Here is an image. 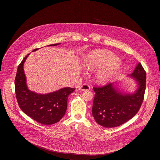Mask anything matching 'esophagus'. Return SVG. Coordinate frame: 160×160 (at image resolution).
<instances>
[{
  "mask_svg": "<svg viewBox=\"0 0 160 160\" xmlns=\"http://www.w3.org/2000/svg\"><path fill=\"white\" fill-rule=\"evenodd\" d=\"M90 86L87 84H84L82 86H80V90L82 91H89L90 89Z\"/></svg>",
  "mask_w": 160,
  "mask_h": 160,
  "instance_id": "34e87169",
  "label": "esophagus"
}]
</instances>
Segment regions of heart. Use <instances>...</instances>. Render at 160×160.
Returning <instances> with one entry per match:
<instances>
[{"instance_id": "heart-1", "label": "heart", "mask_w": 160, "mask_h": 160, "mask_svg": "<svg viewBox=\"0 0 160 160\" xmlns=\"http://www.w3.org/2000/svg\"><path fill=\"white\" fill-rule=\"evenodd\" d=\"M84 64L87 68L91 71L99 69L96 74V80L100 83L110 81L122 68L118 57L107 51H95L89 54Z\"/></svg>"}]
</instances>
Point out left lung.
I'll return each instance as SVG.
<instances>
[{
    "label": "left lung",
    "mask_w": 160,
    "mask_h": 160,
    "mask_svg": "<svg viewBox=\"0 0 160 160\" xmlns=\"http://www.w3.org/2000/svg\"><path fill=\"white\" fill-rule=\"evenodd\" d=\"M136 83L132 93L119 88L118 83L108 84L101 88H93L95 92L92 115L101 126L112 128L120 126L132 118L139 110L144 98L146 74L140 63L128 75Z\"/></svg>",
    "instance_id": "1"
}]
</instances>
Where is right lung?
Returning <instances> with one entry per match:
<instances>
[{"instance_id":"right-lung-1","label":"right lung","mask_w":160,"mask_h":160,"mask_svg":"<svg viewBox=\"0 0 160 160\" xmlns=\"http://www.w3.org/2000/svg\"><path fill=\"white\" fill-rule=\"evenodd\" d=\"M58 43L47 46H56ZM39 48L34 49L32 52ZM28 54L18 65L15 79V91L18 104L22 110L32 119L44 125H52L63 118L67 108L69 95L74 88H63L56 91L41 94L29 89L23 66Z\"/></svg>"}]
</instances>
